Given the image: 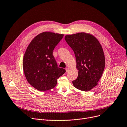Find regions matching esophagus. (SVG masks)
Wrapping results in <instances>:
<instances>
[{
	"instance_id": "esophagus-1",
	"label": "esophagus",
	"mask_w": 127,
	"mask_h": 127,
	"mask_svg": "<svg viewBox=\"0 0 127 127\" xmlns=\"http://www.w3.org/2000/svg\"><path fill=\"white\" fill-rule=\"evenodd\" d=\"M69 68H67V67H66V68H65V71H66V73H67L68 72H69Z\"/></svg>"
}]
</instances>
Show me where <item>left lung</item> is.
<instances>
[{
  "instance_id": "8db88e82",
  "label": "left lung",
  "mask_w": 127,
  "mask_h": 127,
  "mask_svg": "<svg viewBox=\"0 0 127 127\" xmlns=\"http://www.w3.org/2000/svg\"><path fill=\"white\" fill-rule=\"evenodd\" d=\"M64 39L76 57L78 76L73 84L77 89L88 92L97 84L104 70L102 47L95 36L85 32L66 35Z\"/></svg>"
}]
</instances>
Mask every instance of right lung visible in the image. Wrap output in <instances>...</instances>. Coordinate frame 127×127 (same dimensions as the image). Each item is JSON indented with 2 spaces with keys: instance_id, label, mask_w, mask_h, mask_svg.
<instances>
[{
  "instance_id": "obj_1",
  "label": "right lung",
  "mask_w": 127,
  "mask_h": 127,
  "mask_svg": "<svg viewBox=\"0 0 127 127\" xmlns=\"http://www.w3.org/2000/svg\"><path fill=\"white\" fill-rule=\"evenodd\" d=\"M64 34L44 32L32 41L24 55L23 68L26 78L32 86L40 91L51 90L57 79L65 72L58 66L53 51Z\"/></svg>"
}]
</instances>
